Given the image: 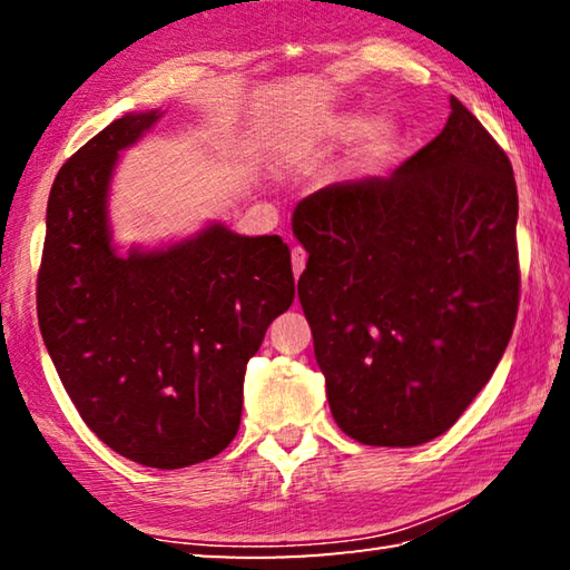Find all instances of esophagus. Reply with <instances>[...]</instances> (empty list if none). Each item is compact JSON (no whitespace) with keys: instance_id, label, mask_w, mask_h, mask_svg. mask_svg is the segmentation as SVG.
I'll use <instances>...</instances> for the list:
<instances>
[{"instance_id":"esophagus-1","label":"esophagus","mask_w":570,"mask_h":570,"mask_svg":"<svg viewBox=\"0 0 570 570\" xmlns=\"http://www.w3.org/2000/svg\"><path fill=\"white\" fill-rule=\"evenodd\" d=\"M306 266V250L302 246H294L292 248V268H294V276H298L304 272Z\"/></svg>"}]
</instances>
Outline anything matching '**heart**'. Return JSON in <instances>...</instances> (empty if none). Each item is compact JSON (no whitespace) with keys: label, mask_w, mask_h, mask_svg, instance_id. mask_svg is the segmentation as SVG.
Masks as SVG:
<instances>
[{"label":"heart","mask_w":570,"mask_h":570,"mask_svg":"<svg viewBox=\"0 0 570 570\" xmlns=\"http://www.w3.org/2000/svg\"><path fill=\"white\" fill-rule=\"evenodd\" d=\"M354 135H360V156L364 160H380L397 146L400 125L387 115H380V118L366 122L362 112H330L308 120L298 130L296 146L302 150L326 148L352 140Z\"/></svg>","instance_id":"1"}]
</instances>
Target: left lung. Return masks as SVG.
<instances>
[{"mask_svg":"<svg viewBox=\"0 0 570 570\" xmlns=\"http://www.w3.org/2000/svg\"><path fill=\"white\" fill-rule=\"evenodd\" d=\"M387 178L334 183L294 208L298 302L332 414L362 445L412 448L458 422L513 334V166L458 98Z\"/></svg>","mask_w":570,"mask_h":570,"instance_id":"1","label":"left lung"}]
</instances>
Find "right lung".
<instances>
[{"label": "right lung", "instance_id": "add662e5", "mask_svg": "<svg viewBox=\"0 0 570 570\" xmlns=\"http://www.w3.org/2000/svg\"><path fill=\"white\" fill-rule=\"evenodd\" d=\"M160 118L122 115L57 173L37 316L95 435L140 465L178 470L236 438L246 364L292 306L294 274L282 238L238 236L224 224L166 248L115 250L108 193L118 153Z\"/></svg>", "mask_w": 570, "mask_h": 570}]
</instances>
